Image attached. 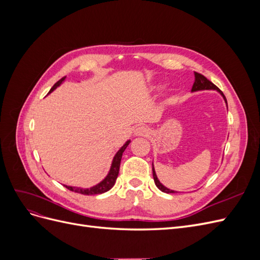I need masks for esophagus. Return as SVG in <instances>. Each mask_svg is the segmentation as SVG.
<instances>
[{"label": "esophagus", "instance_id": "1", "mask_svg": "<svg viewBox=\"0 0 260 260\" xmlns=\"http://www.w3.org/2000/svg\"><path fill=\"white\" fill-rule=\"evenodd\" d=\"M135 135L136 136H143V137H146L149 135V130L145 127H143V125H140V127L136 128L135 130Z\"/></svg>", "mask_w": 260, "mask_h": 260}]
</instances>
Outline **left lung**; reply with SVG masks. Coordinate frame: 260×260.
<instances>
[{"label":"left lung","mask_w":260,"mask_h":260,"mask_svg":"<svg viewBox=\"0 0 260 260\" xmlns=\"http://www.w3.org/2000/svg\"><path fill=\"white\" fill-rule=\"evenodd\" d=\"M194 77H195V81L193 83V86H192V92H196V91H202V90H216L218 91L220 94H221L225 104H226V107H228V103H226V99L224 96V94L220 91L217 86L212 83L211 81H209L206 77H204L203 75L199 74V73H194ZM153 166V177H154V182L156 184V186L159 188V190L161 192H165V193H178L177 191H174V190H170V188L166 187L165 185H162L160 182L158 178H157L156 176V172H155V169H154V165H152Z\"/></svg>","instance_id":"obj_1"}]
</instances>
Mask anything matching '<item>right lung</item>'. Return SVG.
<instances>
[{
	"instance_id": "right-lung-1",
	"label": "right lung",
	"mask_w": 260,
	"mask_h": 260,
	"mask_svg": "<svg viewBox=\"0 0 260 260\" xmlns=\"http://www.w3.org/2000/svg\"><path fill=\"white\" fill-rule=\"evenodd\" d=\"M66 77H62L60 80H58L56 83L53 85V88L50 90L49 93H51L52 91H54L55 89L59 86L62 82L65 81ZM131 142L130 140H128L127 142H125L121 147L119 151L116 153V155L114 156L113 161H112V166L111 169L108 171V175L104 178V180H102L100 183H98L96 185H94L90 188H82V187H77V186H69V185H65L68 190L76 192V193H80L83 195H95V194H102V193H105L107 191L111 190V188L114 186L115 182H116V179L118 177V174H119V167H120V161H121V157H122V153L124 152V149L127 148V146L129 145V143Z\"/></svg>"
}]
</instances>
